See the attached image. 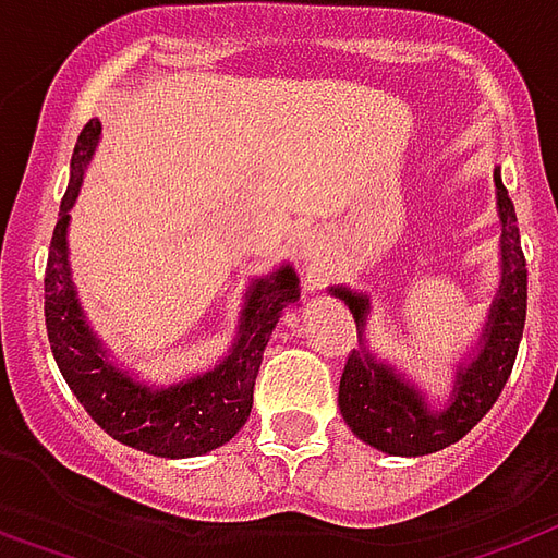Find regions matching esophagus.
I'll return each instance as SVG.
<instances>
[{"label": "esophagus", "mask_w": 558, "mask_h": 558, "mask_svg": "<svg viewBox=\"0 0 558 558\" xmlns=\"http://www.w3.org/2000/svg\"><path fill=\"white\" fill-rule=\"evenodd\" d=\"M317 253H319L317 239H307L305 244H302V256H305V259H317Z\"/></svg>", "instance_id": "34e87169"}]
</instances>
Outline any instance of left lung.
<instances>
[{
	"label": "left lung",
	"instance_id": "8db88e82",
	"mask_svg": "<svg viewBox=\"0 0 558 558\" xmlns=\"http://www.w3.org/2000/svg\"><path fill=\"white\" fill-rule=\"evenodd\" d=\"M493 181H496V208L501 223L498 290L477 344L453 368V389L441 408H435L426 392L401 368L368 350L362 332L372 314V299L344 283L329 287L335 299H341L350 307L360 329V350L347 356L341 374L338 408L350 432L380 453L426 456L450 447L481 423L486 411L496 404L501 387L508 384L525 326V259L520 247L517 211L501 184V171H493Z\"/></svg>",
	"mask_w": 558,
	"mask_h": 558
}]
</instances>
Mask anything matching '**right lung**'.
Segmentation results:
<instances>
[{
    "instance_id": "add662e5",
    "label": "right lung",
    "mask_w": 558,
    "mask_h": 558,
    "mask_svg": "<svg viewBox=\"0 0 558 558\" xmlns=\"http://www.w3.org/2000/svg\"><path fill=\"white\" fill-rule=\"evenodd\" d=\"M102 138V123L89 120L72 154L69 190L62 196L45 271V319L53 360L87 414L114 438L162 459L205 456L232 441L247 423L253 384L280 314L299 302V275L290 263L251 278L239 326L226 356L178 384H147L117 365L111 350L89 326L77 299L69 256V223L84 171Z\"/></svg>"
}]
</instances>
